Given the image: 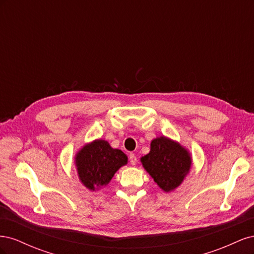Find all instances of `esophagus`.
Masks as SVG:
<instances>
[{"label":"esophagus","mask_w":254,"mask_h":254,"mask_svg":"<svg viewBox=\"0 0 254 254\" xmlns=\"http://www.w3.org/2000/svg\"><path fill=\"white\" fill-rule=\"evenodd\" d=\"M129 161H130V164L131 165H135L136 164V157L134 153H130L129 155Z\"/></svg>","instance_id":"obj_1"}]
</instances>
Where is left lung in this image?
<instances>
[{
	"mask_svg": "<svg viewBox=\"0 0 254 254\" xmlns=\"http://www.w3.org/2000/svg\"><path fill=\"white\" fill-rule=\"evenodd\" d=\"M141 162L160 189L171 191L178 188L189 174L191 158L188 149L166 136L150 143V151Z\"/></svg>",
	"mask_w": 254,
	"mask_h": 254,
	"instance_id": "8db88e82",
	"label": "left lung"
}]
</instances>
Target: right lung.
Listing matches in <instances>:
<instances>
[{
	"instance_id": "right-lung-1",
	"label": "right lung",
	"mask_w": 254,
	"mask_h": 254,
	"mask_svg": "<svg viewBox=\"0 0 254 254\" xmlns=\"http://www.w3.org/2000/svg\"><path fill=\"white\" fill-rule=\"evenodd\" d=\"M127 156L122 150L112 148L105 140H95L77 152L75 165L83 186L95 190L107 186L119 168L127 164Z\"/></svg>"
}]
</instances>
